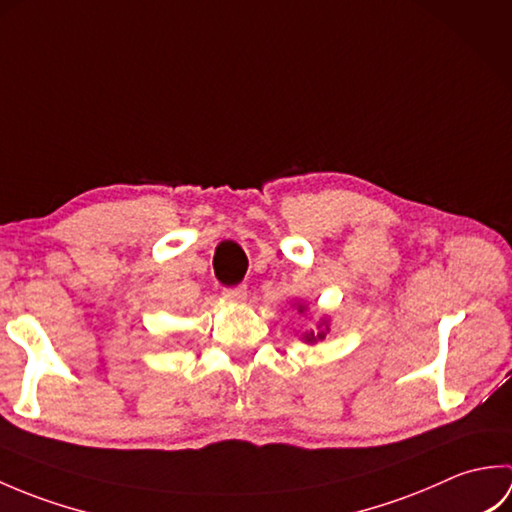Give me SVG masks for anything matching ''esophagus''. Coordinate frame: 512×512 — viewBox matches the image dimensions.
Segmentation results:
<instances>
[{
	"label": "esophagus",
	"mask_w": 512,
	"mask_h": 512,
	"mask_svg": "<svg viewBox=\"0 0 512 512\" xmlns=\"http://www.w3.org/2000/svg\"><path fill=\"white\" fill-rule=\"evenodd\" d=\"M224 299L228 301H244L246 299V286H231L222 290Z\"/></svg>",
	"instance_id": "obj_1"
}]
</instances>
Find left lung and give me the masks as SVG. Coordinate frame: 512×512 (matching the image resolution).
Instances as JSON below:
<instances>
[{
    "mask_svg": "<svg viewBox=\"0 0 512 512\" xmlns=\"http://www.w3.org/2000/svg\"><path fill=\"white\" fill-rule=\"evenodd\" d=\"M299 310H303V306L299 308ZM303 339H306V341H310V343H314V341H323L325 339V332H317V334H314V332H310V334H306V336H303Z\"/></svg>",
    "mask_w": 512,
    "mask_h": 512,
    "instance_id": "obj_1",
    "label": "left lung"
}]
</instances>
